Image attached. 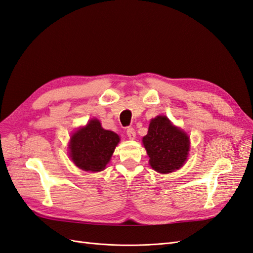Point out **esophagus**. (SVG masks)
<instances>
[{
  "instance_id": "1",
  "label": "esophagus",
  "mask_w": 253,
  "mask_h": 253,
  "mask_svg": "<svg viewBox=\"0 0 253 253\" xmlns=\"http://www.w3.org/2000/svg\"><path fill=\"white\" fill-rule=\"evenodd\" d=\"M127 135H128V138L130 139V140H133L134 138H135V131H134V129L132 128V127H129L128 129H127Z\"/></svg>"
}]
</instances>
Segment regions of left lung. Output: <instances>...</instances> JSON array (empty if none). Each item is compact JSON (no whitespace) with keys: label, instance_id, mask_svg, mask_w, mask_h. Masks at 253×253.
<instances>
[{"label":"left lung","instance_id":"1","mask_svg":"<svg viewBox=\"0 0 253 253\" xmlns=\"http://www.w3.org/2000/svg\"><path fill=\"white\" fill-rule=\"evenodd\" d=\"M142 142L150 157L151 167L161 174L178 170L188 157L189 137L174 126L166 115L151 120L147 134Z\"/></svg>","mask_w":253,"mask_h":253}]
</instances>
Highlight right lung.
I'll return each instance as SVG.
<instances>
[{"mask_svg": "<svg viewBox=\"0 0 253 253\" xmlns=\"http://www.w3.org/2000/svg\"><path fill=\"white\" fill-rule=\"evenodd\" d=\"M120 140L119 134L106 130L98 120L92 119L71 134L69 157L83 171H102L106 169Z\"/></svg>", "mask_w": 253, "mask_h": 253, "instance_id": "obj_1", "label": "right lung"}]
</instances>
